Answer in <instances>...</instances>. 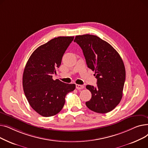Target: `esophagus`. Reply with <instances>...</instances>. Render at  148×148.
I'll return each instance as SVG.
<instances>
[{"label": "esophagus", "mask_w": 148, "mask_h": 148, "mask_svg": "<svg viewBox=\"0 0 148 148\" xmlns=\"http://www.w3.org/2000/svg\"><path fill=\"white\" fill-rule=\"evenodd\" d=\"M75 88L77 89H83L84 88V86H83V85L75 84Z\"/></svg>", "instance_id": "1"}]
</instances>
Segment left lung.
<instances>
[{
  "mask_svg": "<svg viewBox=\"0 0 148 148\" xmlns=\"http://www.w3.org/2000/svg\"><path fill=\"white\" fill-rule=\"evenodd\" d=\"M74 41L82 49L88 67L95 71L97 79L96 88L86 86L92 94L86 106L98 113L112 111L121 101L125 80L121 57L110 44L95 35H78Z\"/></svg>",
  "mask_w": 148,
  "mask_h": 148,
  "instance_id": "8db88e82",
  "label": "left lung"
}]
</instances>
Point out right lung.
Wrapping results in <instances>:
<instances>
[{
  "label": "right lung",
  "instance_id": "obj_1",
  "mask_svg": "<svg viewBox=\"0 0 148 148\" xmlns=\"http://www.w3.org/2000/svg\"><path fill=\"white\" fill-rule=\"evenodd\" d=\"M74 38L59 36L40 46L31 54L25 66L23 75L25 96L31 107L44 117L60 112L66 94L75 88V84L52 79Z\"/></svg>",
  "mask_w": 148,
  "mask_h": 148
}]
</instances>
